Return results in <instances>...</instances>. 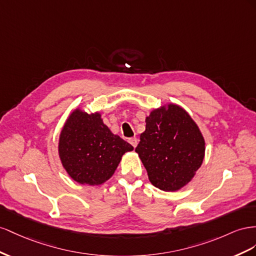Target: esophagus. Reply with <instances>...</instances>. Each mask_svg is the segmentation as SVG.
Returning a JSON list of instances; mask_svg holds the SVG:
<instances>
[{
	"instance_id": "esophagus-1",
	"label": "esophagus",
	"mask_w": 256,
	"mask_h": 256,
	"mask_svg": "<svg viewBox=\"0 0 256 256\" xmlns=\"http://www.w3.org/2000/svg\"><path fill=\"white\" fill-rule=\"evenodd\" d=\"M128 142L133 146L134 148H136V146H137V144H138V140L136 137H132V138H130L128 140Z\"/></svg>"
}]
</instances>
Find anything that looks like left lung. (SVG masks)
Instances as JSON below:
<instances>
[{
  "instance_id": "obj_1",
  "label": "left lung",
  "mask_w": 256,
  "mask_h": 256,
  "mask_svg": "<svg viewBox=\"0 0 256 256\" xmlns=\"http://www.w3.org/2000/svg\"><path fill=\"white\" fill-rule=\"evenodd\" d=\"M135 151L153 186L166 192L177 191L200 167L205 140L184 109L170 104L146 118V130Z\"/></svg>"
}]
</instances>
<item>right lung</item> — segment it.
<instances>
[{"label":"right lung","instance_id":"add662e5","mask_svg":"<svg viewBox=\"0 0 256 256\" xmlns=\"http://www.w3.org/2000/svg\"><path fill=\"white\" fill-rule=\"evenodd\" d=\"M133 147L114 135L100 114L75 110L60 135L59 154L70 176L82 184L98 186L110 178L126 152Z\"/></svg>","mask_w":256,"mask_h":256}]
</instances>
